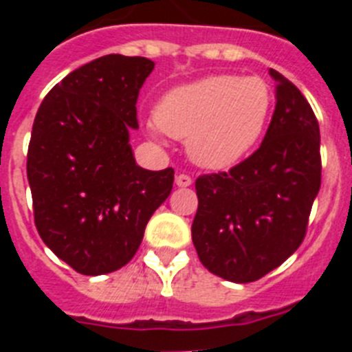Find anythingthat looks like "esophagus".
Wrapping results in <instances>:
<instances>
[{
	"label": "esophagus",
	"instance_id": "34e87169",
	"mask_svg": "<svg viewBox=\"0 0 352 352\" xmlns=\"http://www.w3.org/2000/svg\"><path fill=\"white\" fill-rule=\"evenodd\" d=\"M176 185L178 186H190L192 185V178L188 174H179L176 176Z\"/></svg>",
	"mask_w": 352,
	"mask_h": 352
}]
</instances>
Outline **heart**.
Here are the masks:
<instances>
[{"label":"heart","instance_id":"1","mask_svg":"<svg viewBox=\"0 0 352 352\" xmlns=\"http://www.w3.org/2000/svg\"><path fill=\"white\" fill-rule=\"evenodd\" d=\"M273 100L272 86L259 76H208L162 96L149 132L186 139V151L204 169H229L259 142Z\"/></svg>","mask_w":352,"mask_h":352}]
</instances>
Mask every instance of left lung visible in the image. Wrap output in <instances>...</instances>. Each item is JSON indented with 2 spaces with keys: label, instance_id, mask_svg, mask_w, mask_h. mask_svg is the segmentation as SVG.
I'll return each instance as SVG.
<instances>
[{
  "label": "left lung",
  "instance_id": "8db88e82",
  "mask_svg": "<svg viewBox=\"0 0 352 352\" xmlns=\"http://www.w3.org/2000/svg\"><path fill=\"white\" fill-rule=\"evenodd\" d=\"M263 144L227 173L195 179L192 241L204 268L236 284L263 278L298 250L321 188V133L300 89L276 70Z\"/></svg>",
  "mask_w": 352,
  "mask_h": 352
}]
</instances>
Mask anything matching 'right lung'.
Segmentation results:
<instances>
[{"mask_svg":"<svg viewBox=\"0 0 352 352\" xmlns=\"http://www.w3.org/2000/svg\"><path fill=\"white\" fill-rule=\"evenodd\" d=\"M153 68L141 56H102L56 84L35 116L26 169L36 231L82 275L123 268L173 190V167L142 169L129 142Z\"/></svg>","mask_w":352,"mask_h":352,"instance_id":"add662e5","label":"right lung"}]
</instances>
